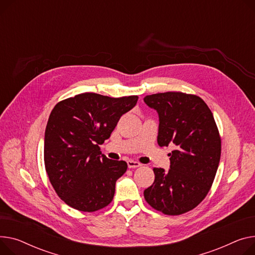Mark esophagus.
<instances>
[{
	"label": "esophagus",
	"instance_id": "1",
	"mask_svg": "<svg viewBox=\"0 0 255 255\" xmlns=\"http://www.w3.org/2000/svg\"><path fill=\"white\" fill-rule=\"evenodd\" d=\"M127 165H128V168L130 169H133V168H138L141 166L140 163L136 162V161H132V160H129L127 161Z\"/></svg>",
	"mask_w": 255,
	"mask_h": 255
}]
</instances>
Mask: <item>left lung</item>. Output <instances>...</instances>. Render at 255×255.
Instances as JSON below:
<instances>
[{
    "label": "left lung",
    "mask_w": 255,
    "mask_h": 255,
    "mask_svg": "<svg viewBox=\"0 0 255 255\" xmlns=\"http://www.w3.org/2000/svg\"><path fill=\"white\" fill-rule=\"evenodd\" d=\"M159 116L158 144H174L170 169L154 168L155 181L144 190L148 204L167 215H179L198 206L214 180L222 151L213 115L199 96L165 92L143 98Z\"/></svg>",
    "instance_id": "left-lung-1"
}]
</instances>
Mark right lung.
I'll return each instance as SVG.
<instances>
[{"mask_svg":"<svg viewBox=\"0 0 255 255\" xmlns=\"http://www.w3.org/2000/svg\"><path fill=\"white\" fill-rule=\"evenodd\" d=\"M137 99L87 92L60 101L51 112L45 130V167L58 197L69 206L93 212L112 202L127 163L101 155L99 144Z\"/></svg>","mask_w":255,"mask_h":255,"instance_id":"add662e5","label":"right lung"}]
</instances>
